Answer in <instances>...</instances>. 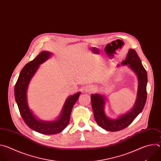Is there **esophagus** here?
Wrapping results in <instances>:
<instances>
[{"instance_id": "obj_1", "label": "esophagus", "mask_w": 161, "mask_h": 161, "mask_svg": "<svg viewBox=\"0 0 161 161\" xmlns=\"http://www.w3.org/2000/svg\"><path fill=\"white\" fill-rule=\"evenodd\" d=\"M94 89V87L92 86H87L86 87H85V91L86 92H92V91H93Z\"/></svg>"}]
</instances>
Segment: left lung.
<instances>
[{
	"mask_svg": "<svg viewBox=\"0 0 161 161\" xmlns=\"http://www.w3.org/2000/svg\"><path fill=\"white\" fill-rule=\"evenodd\" d=\"M122 64L129 65L136 73L138 79L137 99L133 109L117 119H110L105 115L104 112L105 99L103 96L98 94L91 96L92 110L96 123L103 129L109 131H120L131 124L142 112L147 101V74L136 51L133 49H130L125 59L122 61Z\"/></svg>",
	"mask_w": 161,
	"mask_h": 161,
	"instance_id": "8db88e82",
	"label": "left lung"
}]
</instances>
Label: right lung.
<instances>
[{
  "label": "right lung",
  "mask_w": 161,
  "mask_h": 161,
  "mask_svg": "<svg viewBox=\"0 0 161 161\" xmlns=\"http://www.w3.org/2000/svg\"><path fill=\"white\" fill-rule=\"evenodd\" d=\"M51 53L42 51L23 68L14 87V96L19 113L25 124L31 130L44 135H54L63 131L69 124L72 108L80 96L77 92L69 97L64 105L60 117L53 122L37 120L30 110L26 101V90L30 79L39 65L47 60Z\"/></svg>",
  "instance_id": "right-lung-1"
}]
</instances>
